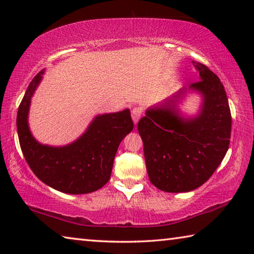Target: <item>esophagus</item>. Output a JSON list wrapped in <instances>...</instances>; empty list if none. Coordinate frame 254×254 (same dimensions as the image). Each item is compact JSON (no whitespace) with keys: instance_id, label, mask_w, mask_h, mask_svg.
<instances>
[{"instance_id":"1","label":"esophagus","mask_w":254,"mask_h":254,"mask_svg":"<svg viewBox=\"0 0 254 254\" xmlns=\"http://www.w3.org/2000/svg\"><path fill=\"white\" fill-rule=\"evenodd\" d=\"M131 115H132V120H133V123L137 124V122H139V120L141 118V115H142V109L141 107H134V109L132 110L131 112Z\"/></svg>"}]
</instances>
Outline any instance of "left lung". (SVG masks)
<instances>
[{
  "label": "left lung",
  "mask_w": 254,
  "mask_h": 254,
  "mask_svg": "<svg viewBox=\"0 0 254 254\" xmlns=\"http://www.w3.org/2000/svg\"><path fill=\"white\" fill-rule=\"evenodd\" d=\"M199 81L145 111L137 123L149 179L167 192L191 191L207 182L229 150L231 111L218 77L192 62ZM199 93V112L186 117L179 104L188 92Z\"/></svg>",
  "instance_id": "obj_1"
}]
</instances>
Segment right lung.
<instances>
[{
	"mask_svg": "<svg viewBox=\"0 0 254 254\" xmlns=\"http://www.w3.org/2000/svg\"><path fill=\"white\" fill-rule=\"evenodd\" d=\"M41 70L28 86L16 117L20 147L33 174L65 194H88L109 182L121 141L133 130L130 110L98 114L78 139L66 145L42 144L29 127L31 98L42 80Z\"/></svg>",
	"mask_w": 254,
	"mask_h": 254,
	"instance_id": "1",
	"label": "right lung"
}]
</instances>
